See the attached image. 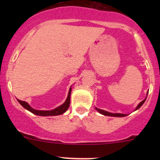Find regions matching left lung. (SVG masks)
I'll use <instances>...</instances> for the list:
<instances>
[{
  "label": "left lung",
  "mask_w": 160,
  "mask_h": 160,
  "mask_svg": "<svg viewBox=\"0 0 160 160\" xmlns=\"http://www.w3.org/2000/svg\"><path fill=\"white\" fill-rule=\"evenodd\" d=\"M146 98L144 99V100H143L142 102L139 103L138 105L137 106V108H135V111L138 109V108H140L141 106H142V104L144 103V102H145V100H146ZM95 109H96L97 111L99 112V113H102V114H103L104 116H110V117H126V116H127V114H123V113H110V112L104 111V110L98 109V108H95Z\"/></svg>",
  "instance_id": "1"
}]
</instances>
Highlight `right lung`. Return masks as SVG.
<instances>
[{"mask_svg": "<svg viewBox=\"0 0 160 160\" xmlns=\"http://www.w3.org/2000/svg\"><path fill=\"white\" fill-rule=\"evenodd\" d=\"M71 92V87L70 88L68 95V98L66 99L65 103L62 104V105L59 106V107L55 108V109L53 110H51V111H38V110H35L34 109V108H32L27 103V102L19 100V99H17V100L18 102H19V104H21L23 108H25V109L28 110V111L32 112V113H34V114H36L38 116H43V117H48V116H57V115L62 114V113H65V112L68 109L70 106Z\"/></svg>", "mask_w": 160, "mask_h": 160, "instance_id": "right-lung-1", "label": "right lung"}]
</instances>
